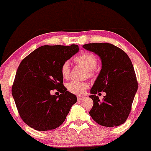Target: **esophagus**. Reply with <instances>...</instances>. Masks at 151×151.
Instances as JSON below:
<instances>
[{
  "label": "esophagus",
  "mask_w": 151,
  "mask_h": 151,
  "mask_svg": "<svg viewBox=\"0 0 151 151\" xmlns=\"http://www.w3.org/2000/svg\"><path fill=\"white\" fill-rule=\"evenodd\" d=\"M84 99V96H77V99L79 100V101H81V100Z\"/></svg>",
  "instance_id": "1"
}]
</instances>
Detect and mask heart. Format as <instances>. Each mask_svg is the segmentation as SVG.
<instances>
[{"label":"heart","instance_id":"obj_1","mask_svg":"<svg viewBox=\"0 0 151 151\" xmlns=\"http://www.w3.org/2000/svg\"><path fill=\"white\" fill-rule=\"evenodd\" d=\"M75 62L89 70V74L91 76L93 74V70L96 68L97 65V58L91 52H83L75 58ZM60 72L64 79L68 78L70 75V64L68 62H65L62 64L60 69ZM67 89L70 92L76 94H82L85 90L89 87L88 83L84 81H72L67 85Z\"/></svg>","mask_w":151,"mask_h":151}]
</instances>
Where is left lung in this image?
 <instances>
[{"label": "left lung", "instance_id": "left-lung-1", "mask_svg": "<svg viewBox=\"0 0 151 151\" xmlns=\"http://www.w3.org/2000/svg\"><path fill=\"white\" fill-rule=\"evenodd\" d=\"M101 60V70L91 90L93 105L89 111L99 125L114 127L124 124L131 112L138 90L134 68L125 52L109 43H89L82 46ZM104 91L101 101L96 94Z\"/></svg>", "mask_w": 151, "mask_h": 151}]
</instances>
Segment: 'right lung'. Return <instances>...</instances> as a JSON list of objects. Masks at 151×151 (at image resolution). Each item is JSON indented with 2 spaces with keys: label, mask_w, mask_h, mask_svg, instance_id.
<instances>
[{
  "label": "right lung",
  "mask_w": 151,
  "mask_h": 151,
  "mask_svg": "<svg viewBox=\"0 0 151 151\" xmlns=\"http://www.w3.org/2000/svg\"><path fill=\"white\" fill-rule=\"evenodd\" d=\"M79 50L77 45H44L20 62L12 95L20 117L30 127L37 131H50L65 121L77 99L62 84L60 69ZM53 89L61 93L52 95Z\"/></svg>",
  "instance_id": "right-lung-1"
}]
</instances>
